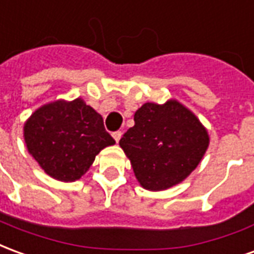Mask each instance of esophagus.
<instances>
[{"label":"esophagus","instance_id":"obj_1","mask_svg":"<svg viewBox=\"0 0 254 254\" xmlns=\"http://www.w3.org/2000/svg\"><path fill=\"white\" fill-rule=\"evenodd\" d=\"M113 137H114V140H116L117 143H118V141H120V140H121V137H122V132H121V130H117V132H113Z\"/></svg>","mask_w":254,"mask_h":254}]
</instances>
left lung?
<instances>
[{
  "instance_id": "8db88e82",
  "label": "left lung",
  "mask_w": 254,
  "mask_h": 254,
  "mask_svg": "<svg viewBox=\"0 0 254 254\" xmlns=\"http://www.w3.org/2000/svg\"><path fill=\"white\" fill-rule=\"evenodd\" d=\"M209 136L193 113L177 100L144 103L120 145L140 185L165 190L182 182L205 154Z\"/></svg>"
}]
</instances>
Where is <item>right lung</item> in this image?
<instances>
[{
	"label": "right lung",
	"mask_w": 254,
	"mask_h": 254,
	"mask_svg": "<svg viewBox=\"0 0 254 254\" xmlns=\"http://www.w3.org/2000/svg\"><path fill=\"white\" fill-rule=\"evenodd\" d=\"M24 140L45 173L64 182L81 178L95 156L116 144L102 116L80 98L38 109L24 124Z\"/></svg>",
	"instance_id": "add662e5"
}]
</instances>
